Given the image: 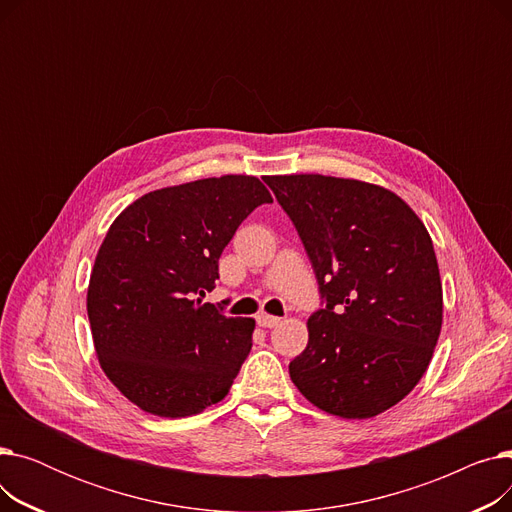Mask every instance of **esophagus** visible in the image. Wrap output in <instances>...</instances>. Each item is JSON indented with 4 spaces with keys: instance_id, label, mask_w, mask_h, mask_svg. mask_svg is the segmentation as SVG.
I'll return each mask as SVG.
<instances>
[{
    "instance_id": "1",
    "label": "esophagus",
    "mask_w": 512,
    "mask_h": 512,
    "mask_svg": "<svg viewBox=\"0 0 512 512\" xmlns=\"http://www.w3.org/2000/svg\"><path fill=\"white\" fill-rule=\"evenodd\" d=\"M257 324L261 328H276L280 324V317H274V315H267V313H259L257 315Z\"/></svg>"
}]
</instances>
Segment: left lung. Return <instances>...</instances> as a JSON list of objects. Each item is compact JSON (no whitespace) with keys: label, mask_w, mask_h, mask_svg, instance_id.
<instances>
[{"label":"left lung","mask_w":512,"mask_h":512,"mask_svg":"<svg viewBox=\"0 0 512 512\" xmlns=\"http://www.w3.org/2000/svg\"><path fill=\"white\" fill-rule=\"evenodd\" d=\"M297 228L324 307L290 380L317 409L369 419L405 398L442 330V282L417 213L378 184L321 174L265 176Z\"/></svg>","instance_id":"left-lung-1"}]
</instances>
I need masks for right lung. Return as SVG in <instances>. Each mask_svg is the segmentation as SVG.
<instances>
[{
  "label": "right lung",
  "instance_id": "add662e5",
  "mask_svg": "<svg viewBox=\"0 0 512 512\" xmlns=\"http://www.w3.org/2000/svg\"><path fill=\"white\" fill-rule=\"evenodd\" d=\"M272 195L228 174L159 188L107 230L87 290L99 365L139 409L191 417L220 402L253 346L255 319L228 317L205 292L236 228Z\"/></svg>",
  "mask_w": 512,
  "mask_h": 512
}]
</instances>
